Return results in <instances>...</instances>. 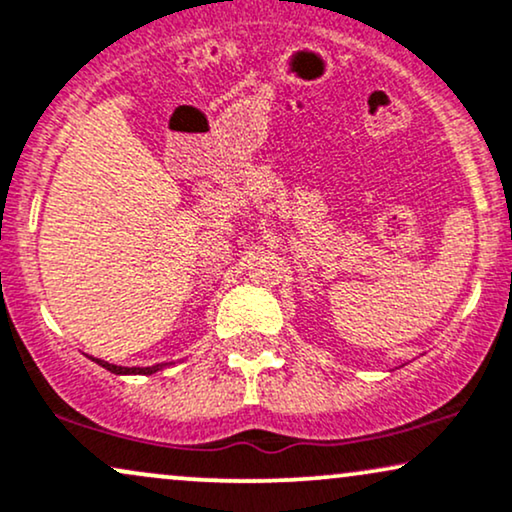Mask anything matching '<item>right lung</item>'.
Here are the masks:
<instances>
[{"label": "right lung", "instance_id": "add662e5", "mask_svg": "<svg viewBox=\"0 0 512 512\" xmlns=\"http://www.w3.org/2000/svg\"><path fill=\"white\" fill-rule=\"evenodd\" d=\"M92 361H96V364L99 366H103L106 368V371H111V373H115V375H153V373H158V371H163V368L167 366V364H155V366H144V368H139V366H118V364H108V361H103V359H94V357H89Z\"/></svg>", "mask_w": 512, "mask_h": 512}]
</instances>
